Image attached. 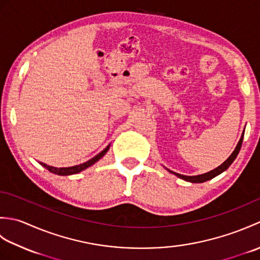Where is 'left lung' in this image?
Listing matches in <instances>:
<instances>
[{"mask_svg": "<svg viewBox=\"0 0 260 260\" xmlns=\"http://www.w3.org/2000/svg\"><path fill=\"white\" fill-rule=\"evenodd\" d=\"M242 140H244V133H242V136H241L239 143H238V144H237V146L235 148V151L233 152V154H231V155L227 158V161H224L221 165H220V167H218L217 169H214L212 171H210V172H208V173H204V174H201V175H197V176H186V175H182V174H179V173L172 172V171H170V172L175 174L176 176H179L180 179H183V180H185L187 182H192V183H202V182H206L208 180H211V179L214 178V176H217L218 174L222 173L223 171L227 170L231 165V163L235 161V158L237 157V155H238V153L240 151V147H241V144H242Z\"/></svg>", "mask_w": 260, "mask_h": 260, "instance_id": "left-lung-1", "label": "left lung"}]
</instances>
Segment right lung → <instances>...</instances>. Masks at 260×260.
<instances>
[{"instance_id":"obj_1","label":"right lung","mask_w":260,"mask_h":260,"mask_svg":"<svg viewBox=\"0 0 260 260\" xmlns=\"http://www.w3.org/2000/svg\"><path fill=\"white\" fill-rule=\"evenodd\" d=\"M109 148V145L105 148L104 151H102L99 154H97V155L95 157H92L91 159H89V161H87L85 163L82 164H79V165H76V167H70V168H53V167H50V165H47L45 163H40L43 168H46L49 172L51 173H54V174H58V175H70V174H76V173H79L81 172L82 170H85L87 168L91 167L92 164H95L97 161H99L105 154H106V152L108 151Z\"/></svg>"}]
</instances>
